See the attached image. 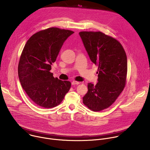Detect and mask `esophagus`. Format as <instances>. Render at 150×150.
<instances>
[{"label": "esophagus", "instance_id": "esophagus-1", "mask_svg": "<svg viewBox=\"0 0 150 150\" xmlns=\"http://www.w3.org/2000/svg\"><path fill=\"white\" fill-rule=\"evenodd\" d=\"M79 83H80L79 82H78V81H73L72 82V85H78Z\"/></svg>", "mask_w": 150, "mask_h": 150}]
</instances>
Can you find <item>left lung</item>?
Here are the masks:
<instances>
[{
  "instance_id": "1",
  "label": "left lung",
  "mask_w": 150,
  "mask_h": 150,
  "mask_svg": "<svg viewBox=\"0 0 150 150\" xmlns=\"http://www.w3.org/2000/svg\"><path fill=\"white\" fill-rule=\"evenodd\" d=\"M89 57L98 68V82L88 83L83 103L92 111L108 109L123 90L127 71L126 52L116 38L100 31L79 33Z\"/></svg>"
}]
</instances>
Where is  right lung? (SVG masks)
I'll list each match as a JSON object with an SVG mask.
<instances>
[{"mask_svg": "<svg viewBox=\"0 0 150 150\" xmlns=\"http://www.w3.org/2000/svg\"><path fill=\"white\" fill-rule=\"evenodd\" d=\"M74 32L51 27L33 34L27 41L18 64L22 87L37 105L53 108L60 104L69 91L71 83L54 78L50 72L60 50Z\"/></svg>", "mask_w": 150, "mask_h": 150, "instance_id": "add662e5", "label": "right lung"}]
</instances>
